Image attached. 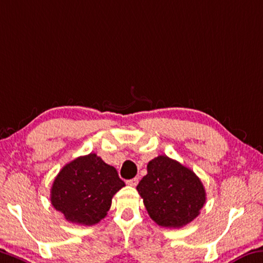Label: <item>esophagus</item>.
<instances>
[{"mask_svg":"<svg viewBox=\"0 0 263 263\" xmlns=\"http://www.w3.org/2000/svg\"><path fill=\"white\" fill-rule=\"evenodd\" d=\"M138 182H139L138 178H133V179H130V180H127L126 184L132 186V187H136L137 185H138Z\"/></svg>","mask_w":263,"mask_h":263,"instance_id":"34e87169","label":"esophagus"}]
</instances>
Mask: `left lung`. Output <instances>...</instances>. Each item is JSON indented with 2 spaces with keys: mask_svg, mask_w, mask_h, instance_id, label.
<instances>
[{
  "mask_svg": "<svg viewBox=\"0 0 263 263\" xmlns=\"http://www.w3.org/2000/svg\"><path fill=\"white\" fill-rule=\"evenodd\" d=\"M137 191L148 215L161 227L186 226L206 202V192L197 174L167 156H158L148 162L147 174Z\"/></svg>",
  "mask_w": 263,
  "mask_h": 263,
  "instance_id": "8db88e82",
  "label": "left lung"
}]
</instances>
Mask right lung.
<instances>
[{"label": "right lung", "instance_id": "1", "mask_svg": "<svg viewBox=\"0 0 263 263\" xmlns=\"http://www.w3.org/2000/svg\"><path fill=\"white\" fill-rule=\"evenodd\" d=\"M124 186L114 166L90 153L76 158L60 171L50 200L69 222L92 226L105 218L112 198Z\"/></svg>", "mask_w": 263, "mask_h": 263}]
</instances>
